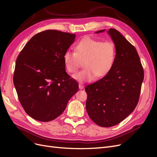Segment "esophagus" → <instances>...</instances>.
I'll use <instances>...</instances> for the list:
<instances>
[{"mask_svg":"<svg viewBox=\"0 0 157 157\" xmlns=\"http://www.w3.org/2000/svg\"><path fill=\"white\" fill-rule=\"evenodd\" d=\"M78 87H79V89L82 90V89H83V88H84V85H83V84H79V85H78Z\"/></svg>","mask_w":157,"mask_h":157,"instance_id":"34e87169","label":"esophagus"}]
</instances>
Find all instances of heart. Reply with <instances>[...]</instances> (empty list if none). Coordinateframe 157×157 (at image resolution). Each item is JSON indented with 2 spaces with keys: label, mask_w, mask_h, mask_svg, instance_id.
<instances>
[{
  "label": "heart",
  "mask_w": 157,
  "mask_h": 157,
  "mask_svg": "<svg viewBox=\"0 0 157 157\" xmlns=\"http://www.w3.org/2000/svg\"><path fill=\"white\" fill-rule=\"evenodd\" d=\"M74 51L67 50L63 54L66 70L74 73L84 61V69L73 75L79 82L91 81L95 77L101 78L113 68L116 59L115 46L111 42H102L92 38H84L76 44Z\"/></svg>",
  "instance_id": "obj_1"
}]
</instances>
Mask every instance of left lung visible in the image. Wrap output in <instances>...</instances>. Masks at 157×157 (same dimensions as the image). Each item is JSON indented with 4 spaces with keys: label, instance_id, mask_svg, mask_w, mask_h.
Segmentation results:
<instances>
[{
    "label": "left lung",
    "instance_id": "8db88e82",
    "mask_svg": "<svg viewBox=\"0 0 157 157\" xmlns=\"http://www.w3.org/2000/svg\"><path fill=\"white\" fill-rule=\"evenodd\" d=\"M107 32L116 48L115 63L105 77L85 87L87 113L94 122L102 127L117 125L133 112L144 78L135 47L117 30L109 29Z\"/></svg>",
    "mask_w": 157,
    "mask_h": 157
}]
</instances>
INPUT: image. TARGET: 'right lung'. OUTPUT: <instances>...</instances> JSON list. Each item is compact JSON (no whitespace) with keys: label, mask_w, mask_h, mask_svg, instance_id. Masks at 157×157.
Segmentation results:
<instances>
[{"label":"right lung","mask_w":157,"mask_h":157,"mask_svg":"<svg viewBox=\"0 0 157 157\" xmlns=\"http://www.w3.org/2000/svg\"><path fill=\"white\" fill-rule=\"evenodd\" d=\"M75 34L57 30L37 33L18 55L13 84L19 101L27 115L49 122L62 113L78 84L65 72L63 54Z\"/></svg>","instance_id":"1"}]
</instances>
